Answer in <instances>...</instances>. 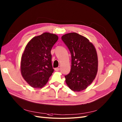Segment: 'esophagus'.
I'll return each mask as SVG.
<instances>
[{
	"label": "esophagus",
	"mask_w": 122,
	"mask_h": 122,
	"mask_svg": "<svg viewBox=\"0 0 122 122\" xmlns=\"http://www.w3.org/2000/svg\"><path fill=\"white\" fill-rule=\"evenodd\" d=\"M59 70H60V68H55V70L56 71H59Z\"/></svg>",
	"instance_id": "esophagus-1"
}]
</instances>
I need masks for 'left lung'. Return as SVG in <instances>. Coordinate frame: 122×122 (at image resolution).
<instances>
[{
    "instance_id": "1",
    "label": "left lung",
    "mask_w": 122,
    "mask_h": 122,
    "mask_svg": "<svg viewBox=\"0 0 122 122\" xmlns=\"http://www.w3.org/2000/svg\"><path fill=\"white\" fill-rule=\"evenodd\" d=\"M61 38L72 58L70 72L65 76L66 83L74 92L84 90L92 83L98 72L96 48L85 37L75 32L66 34Z\"/></svg>"
}]
</instances>
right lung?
<instances>
[{
    "mask_svg": "<svg viewBox=\"0 0 122 122\" xmlns=\"http://www.w3.org/2000/svg\"><path fill=\"white\" fill-rule=\"evenodd\" d=\"M58 39L55 34L45 32L31 39L21 60L20 70L25 81L34 88H41L54 71L51 50Z\"/></svg>",
    "mask_w": 122,
    "mask_h": 122,
    "instance_id": "right-lung-1",
    "label": "right lung"
}]
</instances>
